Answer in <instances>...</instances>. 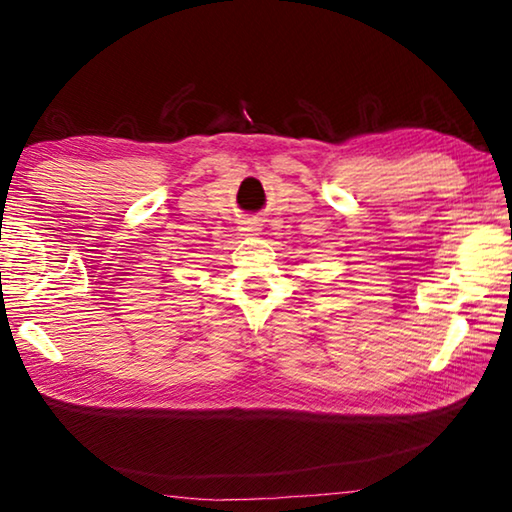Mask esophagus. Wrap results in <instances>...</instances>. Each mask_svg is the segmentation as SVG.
I'll use <instances>...</instances> for the list:
<instances>
[{"label":"esophagus","instance_id":"1","mask_svg":"<svg viewBox=\"0 0 512 512\" xmlns=\"http://www.w3.org/2000/svg\"><path fill=\"white\" fill-rule=\"evenodd\" d=\"M246 232H257V225H248V228H244Z\"/></svg>","mask_w":512,"mask_h":512}]
</instances>
